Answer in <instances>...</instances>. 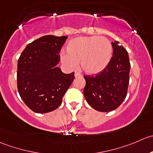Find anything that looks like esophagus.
I'll return each mask as SVG.
<instances>
[{"label": "esophagus", "instance_id": "obj_1", "mask_svg": "<svg viewBox=\"0 0 153 153\" xmlns=\"http://www.w3.org/2000/svg\"><path fill=\"white\" fill-rule=\"evenodd\" d=\"M75 76L78 77V76H82V74L79 73V72L75 71Z\"/></svg>", "mask_w": 153, "mask_h": 153}]
</instances>
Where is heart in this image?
Listing matches in <instances>:
<instances>
[{"instance_id":"obj_1","label":"heart","mask_w":153,"mask_h":153,"mask_svg":"<svg viewBox=\"0 0 153 153\" xmlns=\"http://www.w3.org/2000/svg\"><path fill=\"white\" fill-rule=\"evenodd\" d=\"M68 53H61V60L68 68L81 67L88 74H97L104 70L112 56V45L105 37L97 36L77 37L70 41Z\"/></svg>"}]
</instances>
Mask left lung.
<instances>
[{
    "mask_svg": "<svg viewBox=\"0 0 153 153\" xmlns=\"http://www.w3.org/2000/svg\"><path fill=\"white\" fill-rule=\"evenodd\" d=\"M113 56L107 67L94 76L84 75V96L95 110L107 112L120 105L127 94L130 62L126 50L118 42H111Z\"/></svg>",
    "mask_w": 153,
    "mask_h": 153,
    "instance_id": "1",
    "label": "left lung"
}]
</instances>
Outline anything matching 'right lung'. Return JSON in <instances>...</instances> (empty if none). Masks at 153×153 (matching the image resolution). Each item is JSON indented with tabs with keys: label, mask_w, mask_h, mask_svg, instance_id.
Returning a JSON list of instances; mask_svg holds the SVG:
<instances>
[{
	"label": "right lung",
	"mask_w": 153,
	"mask_h": 153,
	"mask_svg": "<svg viewBox=\"0 0 153 153\" xmlns=\"http://www.w3.org/2000/svg\"><path fill=\"white\" fill-rule=\"evenodd\" d=\"M67 36L48 35L27 45L18 61L17 85L22 100L32 111L48 113L56 109L74 79L56 67L59 53Z\"/></svg>",
	"instance_id": "obj_1"
}]
</instances>
